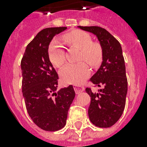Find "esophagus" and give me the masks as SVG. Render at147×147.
Here are the masks:
<instances>
[{"label": "esophagus", "instance_id": "1", "mask_svg": "<svg viewBox=\"0 0 147 147\" xmlns=\"http://www.w3.org/2000/svg\"><path fill=\"white\" fill-rule=\"evenodd\" d=\"M74 90H75V92H76V94H79L80 92H84V90H85V88L83 87V86H81V85H74Z\"/></svg>", "mask_w": 147, "mask_h": 147}]
</instances>
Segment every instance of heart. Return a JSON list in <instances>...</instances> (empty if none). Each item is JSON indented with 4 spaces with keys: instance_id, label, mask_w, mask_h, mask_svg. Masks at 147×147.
Segmentation results:
<instances>
[{
    "instance_id": "b5f03b06",
    "label": "heart",
    "mask_w": 147,
    "mask_h": 147,
    "mask_svg": "<svg viewBox=\"0 0 147 147\" xmlns=\"http://www.w3.org/2000/svg\"><path fill=\"white\" fill-rule=\"evenodd\" d=\"M70 46L81 50L80 59H85L92 65H97L102 56L101 47L92 40L87 33L81 30H74L67 33L63 37ZM49 58L52 64L59 68L64 64L65 50L62 44L57 40L52 42L48 50ZM90 75V69L85 62L68 64L60 71L62 80L66 84L80 85Z\"/></svg>"
}]
</instances>
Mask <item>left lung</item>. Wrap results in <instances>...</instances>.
<instances>
[{
  "label": "left lung",
  "mask_w": 147,
  "mask_h": 147,
  "mask_svg": "<svg viewBox=\"0 0 147 147\" xmlns=\"http://www.w3.org/2000/svg\"><path fill=\"white\" fill-rule=\"evenodd\" d=\"M81 30L92 33L98 38L102 49V62L90 81L102 88L93 92L87 88L91 97L88 117L99 127H110L118 121L125 107L127 79L122 48L120 42L99 26H81Z\"/></svg>",
  "instance_id": "8db88e82"
}]
</instances>
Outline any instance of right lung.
<instances>
[{
    "instance_id": "obj_1",
    "label": "right lung",
    "mask_w": 147,
    "mask_h": 147,
    "mask_svg": "<svg viewBox=\"0 0 147 147\" xmlns=\"http://www.w3.org/2000/svg\"><path fill=\"white\" fill-rule=\"evenodd\" d=\"M67 27L46 28L26 47L22 58V92L29 115L36 125L47 131H56L66 123L76 93L73 86L57 91V72L48 54L53 37Z\"/></svg>"
}]
</instances>
